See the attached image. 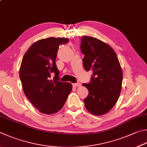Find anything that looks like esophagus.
I'll return each instance as SVG.
<instances>
[{
  "label": "esophagus",
  "mask_w": 147,
  "mask_h": 147,
  "mask_svg": "<svg viewBox=\"0 0 147 147\" xmlns=\"http://www.w3.org/2000/svg\"><path fill=\"white\" fill-rule=\"evenodd\" d=\"M82 84L80 83H76V84H73V86L74 87H81Z\"/></svg>",
  "instance_id": "esophagus-1"
}]
</instances>
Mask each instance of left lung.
<instances>
[{
  "mask_svg": "<svg viewBox=\"0 0 147 147\" xmlns=\"http://www.w3.org/2000/svg\"><path fill=\"white\" fill-rule=\"evenodd\" d=\"M80 48L85 70L93 71L90 82L83 84L89 90L85 107L94 115H103L113 109L121 93V65L113 48L96 38L83 36Z\"/></svg>",
  "mask_w": 147,
  "mask_h": 147,
  "instance_id": "obj_1",
  "label": "left lung"
}]
</instances>
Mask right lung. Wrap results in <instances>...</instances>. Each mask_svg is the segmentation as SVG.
Here are the masks:
<instances>
[{
    "instance_id": "obj_1",
    "label": "right lung",
    "mask_w": 147,
    "mask_h": 147,
    "mask_svg": "<svg viewBox=\"0 0 147 147\" xmlns=\"http://www.w3.org/2000/svg\"><path fill=\"white\" fill-rule=\"evenodd\" d=\"M68 42V38L40 40L23 57L19 76L24 92L41 113L53 114L59 111L72 90L71 83L58 81L59 71L55 63L59 45ZM53 72L55 76L51 80Z\"/></svg>"
}]
</instances>
